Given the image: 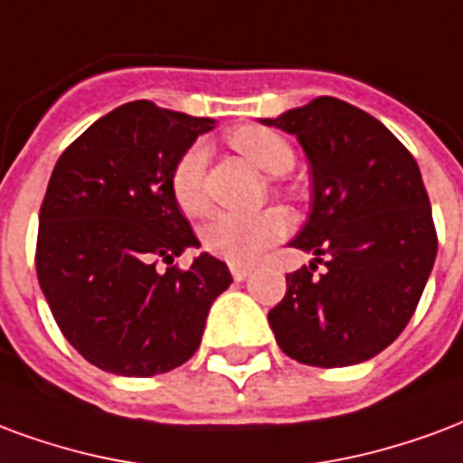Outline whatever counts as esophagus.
<instances>
[{"instance_id": "esophagus-1", "label": "esophagus", "mask_w": 463, "mask_h": 463, "mask_svg": "<svg viewBox=\"0 0 463 463\" xmlns=\"http://www.w3.org/2000/svg\"><path fill=\"white\" fill-rule=\"evenodd\" d=\"M229 269H232V276H234V281H244V279H249V273H251V269H249V266L232 264Z\"/></svg>"}]
</instances>
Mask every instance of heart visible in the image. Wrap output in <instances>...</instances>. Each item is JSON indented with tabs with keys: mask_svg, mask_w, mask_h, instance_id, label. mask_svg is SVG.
<instances>
[{
	"mask_svg": "<svg viewBox=\"0 0 463 463\" xmlns=\"http://www.w3.org/2000/svg\"><path fill=\"white\" fill-rule=\"evenodd\" d=\"M229 143L266 175H283L293 165L291 145L269 128H259V125L236 128L229 135ZM204 165H207V150L202 145H192L177 157L170 172L172 197L187 214H202L207 209ZM288 229H291V219L281 209H264L256 214L222 212L209 219L202 229V246L209 254L219 256L229 264H251L269 246L281 241L288 234Z\"/></svg>",
	"mask_w": 463,
	"mask_h": 463,
	"instance_id": "obj_1",
	"label": "heart"
}]
</instances>
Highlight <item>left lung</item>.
Instances as JSON below:
<instances>
[{"instance_id":"obj_1","label":"left lung","mask_w":463,"mask_h":463,"mask_svg":"<svg viewBox=\"0 0 463 463\" xmlns=\"http://www.w3.org/2000/svg\"><path fill=\"white\" fill-rule=\"evenodd\" d=\"M261 123L296 135L313 175V207L291 246L316 259L286 276L269 310L276 343L303 365L365 363L410 323L437 259L420 165L377 118L338 98Z\"/></svg>"}]
</instances>
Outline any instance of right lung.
<instances>
[{
    "label": "right lung",
    "instance_id": "1",
    "mask_svg": "<svg viewBox=\"0 0 463 463\" xmlns=\"http://www.w3.org/2000/svg\"><path fill=\"white\" fill-rule=\"evenodd\" d=\"M212 118L133 100L63 150L39 212L36 276L63 338L90 365L125 377L170 373L197 353L232 273L199 254L170 190L175 162ZM157 263H167L160 272Z\"/></svg>",
    "mask_w": 463,
    "mask_h": 463
}]
</instances>
